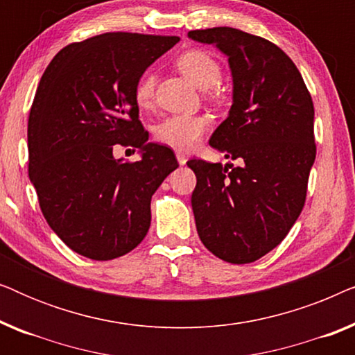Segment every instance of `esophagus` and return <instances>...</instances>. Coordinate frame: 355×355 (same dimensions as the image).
Returning a JSON list of instances; mask_svg holds the SVG:
<instances>
[{"label": "esophagus", "instance_id": "obj_1", "mask_svg": "<svg viewBox=\"0 0 355 355\" xmlns=\"http://www.w3.org/2000/svg\"><path fill=\"white\" fill-rule=\"evenodd\" d=\"M176 158H178L179 164H186V162H187L186 153H182V152H178V153H176Z\"/></svg>", "mask_w": 355, "mask_h": 355}]
</instances>
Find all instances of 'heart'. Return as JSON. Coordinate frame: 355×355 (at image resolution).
I'll use <instances>...</instances> for the list:
<instances>
[{
	"label": "heart",
	"mask_w": 355,
	"mask_h": 355,
	"mask_svg": "<svg viewBox=\"0 0 355 355\" xmlns=\"http://www.w3.org/2000/svg\"><path fill=\"white\" fill-rule=\"evenodd\" d=\"M179 72L198 89H210V95H223L218 80L221 79V64L215 56L203 50H189L176 60ZM155 77L150 72L140 77L134 89V100L140 110H148L153 103ZM210 129V121L203 114H174L159 121L155 128V139L174 150H192Z\"/></svg>",
	"instance_id": "1"
}]
</instances>
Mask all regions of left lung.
I'll list each match as a JSON object with an SVG mask.
<instances>
[{
	"label": "left lung",
	"mask_w": 355,
	"mask_h": 355,
	"mask_svg": "<svg viewBox=\"0 0 355 355\" xmlns=\"http://www.w3.org/2000/svg\"><path fill=\"white\" fill-rule=\"evenodd\" d=\"M227 56L232 106L210 145L241 166L189 159L192 210L203 245L242 265L273 250L302 211L317 155L313 101L293 60L265 38L232 27L191 31Z\"/></svg>",
	"instance_id": "left-lung-1"
}]
</instances>
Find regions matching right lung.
<instances>
[{"instance_id":"right-lung-1","label":"right lung","mask_w":355,"mask_h":355,"mask_svg":"<svg viewBox=\"0 0 355 355\" xmlns=\"http://www.w3.org/2000/svg\"><path fill=\"white\" fill-rule=\"evenodd\" d=\"M179 37L108 32L71 43L43 72L28 114V178L60 239L92 260H113L147 236L155 191L178 159L148 144L134 89ZM116 144L139 162L114 160Z\"/></svg>"}]
</instances>
